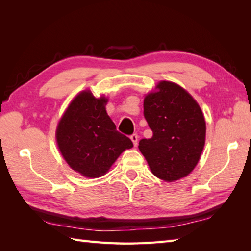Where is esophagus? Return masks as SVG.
I'll return each instance as SVG.
<instances>
[{
  "instance_id": "1",
  "label": "esophagus",
  "mask_w": 251,
  "mask_h": 251,
  "mask_svg": "<svg viewBox=\"0 0 251 251\" xmlns=\"http://www.w3.org/2000/svg\"><path fill=\"white\" fill-rule=\"evenodd\" d=\"M130 138L133 141L134 147H137V144H138V135L137 134H133V135H131Z\"/></svg>"
}]
</instances>
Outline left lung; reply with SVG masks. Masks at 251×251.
I'll return each instance as SVG.
<instances>
[{
  "mask_svg": "<svg viewBox=\"0 0 251 251\" xmlns=\"http://www.w3.org/2000/svg\"><path fill=\"white\" fill-rule=\"evenodd\" d=\"M144 98L143 115L153 136L139 141L155 176L172 182L183 178L198 163L205 143L204 116L199 104L176 83L161 81Z\"/></svg>",
  "mask_w": 251,
  "mask_h": 251,
  "instance_id": "1",
  "label": "left lung"
}]
</instances>
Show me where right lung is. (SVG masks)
<instances>
[{"mask_svg": "<svg viewBox=\"0 0 251 251\" xmlns=\"http://www.w3.org/2000/svg\"><path fill=\"white\" fill-rule=\"evenodd\" d=\"M107 102V98H95L90 91H83L68 107L56 130L65 160L88 178L102 176L125 150L133 147L108 116Z\"/></svg>", "mask_w": 251, "mask_h": 251, "instance_id": "1", "label": "right lung"}]
</instances>
